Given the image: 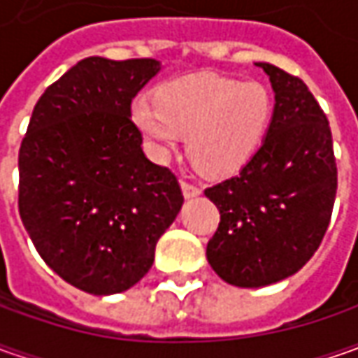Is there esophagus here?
<instances>
[{
	"label": "esophagus",
	"mask_w": 358,
	"mask_h": 358,
	"mask_svg": "<svg viewBox=\"0 0 358 358\" xmlns=\"http://www.w3.org/2000/svg\"><path fill=\"white\" fill-rule=\"evenodd\" d=\"M181 189H183V195H185V199H191V197H197L201 193V189L197 185H191V183H187L183 181L181 183Z\"/></svg>",
	"instance_id": "1"
}]
</instances>
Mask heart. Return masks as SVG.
<instances>
[{"label":"heart","instance_id":"1","mask_svg":"<svg viewBox=\"0 0 358 358\" xmlns=\"http://www.w3.org/2000/svg\"><path fill=\"white\" fill-rule=\"evenodd\" d=\"M137 101L131 121L157 161L169 159L187 135V155L205 175L241 169L259 149L271 119V93L255 79L191 76Z\"/></svg>","mask_w":358,"mask_h":358}]
</instances>
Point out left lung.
<instances>
[{
	"label": "left lung",
	"instance_id": "obj_1",
	"mask_svg": "<svg viewBox=\"0 0 358 358\" xmlns=\"http://www.w3.org/2000/svg\"><path fill=\"white\" fill-rule=\"evenodd\" d=\"M275 107L261 147L235 177L205 189L221 213L207 261L229 285L295 275L319 249L337 195L331 127L309 87L271 63Z\"/></svg>",
	"mask_w": 358,
	"mask_h": 358
}]
</instances>
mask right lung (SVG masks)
<instances>
[{"instance_id": "obj_1", "label": "right lung", "mask_w": 358, "mask_h": 358, "mask_svg": "<svg viewBox=\"0 0 358 358\" xmlns=\"http://www.w3.org/2000/svg\"><path fill=\"white\" fill-rule=\"evenodd\" d=\"M159 71L155 59H81L39 97L21 141L23 227L49 267L91 295L141 281L183 205L131 121L133 97Z\"/></svg>"}]
</instances>
